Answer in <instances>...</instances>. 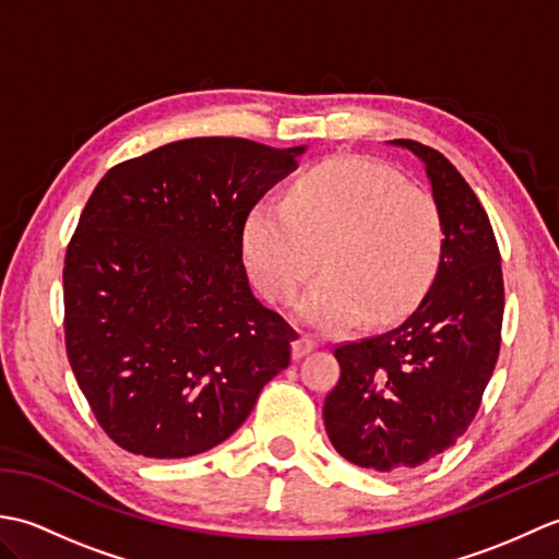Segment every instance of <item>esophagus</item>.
Wrapping results in <instances>:
<instances>
[{
  "label": "esophagus",
  "mask_w": 559,
  "mask_h": 559,
  "mask_svg": "<svg viewBox=\"0 0 559 559\" xmlns=\"http://www.w3.org/2000/svg\"><path fill=\"white\" fill-rule=\"evenodd\" d=\"M314 348H317V341L312 336H298V338L293 341V358L300 360L302 355L312 353Z\"/></svg>",
  "instance_id": "34e87169"
}]
</instances>
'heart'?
Listing matches in <instances>:
<instances>
[{"label": "heart", "instance_id": "1", "mask_svg": "<svg viewBox=\"0 0 559 559\" xmlns=\"http://www.w3.org/2000/svg\"><path fill=\"white\" fill-rule=\"evenodd\" d=\"M444 225L437 201L386 165L343 156L307 170L286 204L254 206L245 225L249 276L271 302L288 305L324 261L300 317L319 331L389 322L437 276Z\"/></svg>", "mask_w": 559, "mask_h": 559}]
</instances>
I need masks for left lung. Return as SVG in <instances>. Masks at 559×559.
Here are the masks:
<instances>
[{"label": "left lung", "instance_id": "1", "mask_svg": "<svg viewBox=\"0 0 559 559\" xmlns=\"http://www.w3.org/2000/svg\"><path fill=\"white\" fill-rule=\"evenodd\" d=\"M425 163L442 213L444 252L415 312L396 329L341 343L324 401L331 444L355 466L408 473L468 430L502 341L500 247L476 192L442 153L396 139Z\"/></svg>", "mask_w": 559, "mask_h": 559}]
</instances>
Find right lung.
Returning <instances> with one entry per match:
<instances>
[{"mask_svg":"<svg viewBox=\"0 0 559 559\" xmlns=\"http://www.w3.org/2000/svg\"><path fill=\"white\" fill-rule=\"evenodd\" d=\"M305 146L173 141L108 170L64 257V343L117 447L185 459L228 439L290 365L295 329L249 290V211Z\"/></svg>","mask_w":559,"mask_h":559,"instance_id":"add662e5","label":"right lung"}]
</instances>
